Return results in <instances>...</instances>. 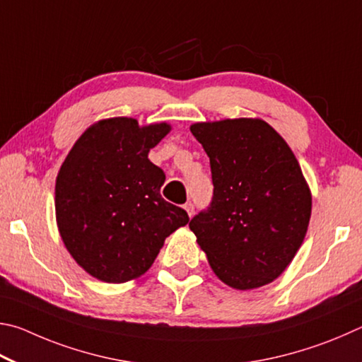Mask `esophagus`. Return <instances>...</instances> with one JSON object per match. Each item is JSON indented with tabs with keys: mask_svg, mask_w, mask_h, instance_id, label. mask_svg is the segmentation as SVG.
I'll return each mask as SVG.
<instances>
[{
	"mask_svg": "<svg viewBox=\"0 0 362 362\" xmlns=\"http://www.w3.org/2000/svg\"><path fill=\"white\" fill-rule=\"evenodd\" d=\"M185 210L187 211V214H189V218H192V216H194L195 206H194V204H192V202H187V204L185 205Z\"/></svg>",
	"mask_w": 362,
	"mask_h": 362,
	"instance_id": "34e87169",
	"label": "esophagus"
}]
</instances>
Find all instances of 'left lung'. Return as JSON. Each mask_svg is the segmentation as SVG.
I'll return each mask as SVG.
<instances>
[{
	"label": "left lung",
	"instance_id": "obj_1",
	"mask_svg": "<svg viewBox=\"0 0 362 362\" xmlns=\"http://www.w3.org/2000/svg\"><path fill=\"white\" fill-rule=\"evenodd\" d=\"M213 197L189 227L214 274L252 289L283 274L307 233L312 195L286 141L261 119L194 124Z\"/></svg>",
	"mask_w": 362,
	"mask_h": 362
}]
</instances>
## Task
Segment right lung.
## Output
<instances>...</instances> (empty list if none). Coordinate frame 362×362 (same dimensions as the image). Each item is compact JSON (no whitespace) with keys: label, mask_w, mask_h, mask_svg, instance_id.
<instances>
[{"label":"right lung","mask_w":362,"mask_h":362,"mask_svg":"<svg viewBox=\"0 0 362 362\" xmlns=\"http://www.w3.org/2000/svg\"><path fill=\"white\" fill-rule=\"evenodd\" d=\"M167 124L100 120L76 141L55 185L57 223L69 255L92 276L124 283L143 275L165 238L189 216L160 195L165 173L149 149Z\"/></svg>","instance_id":"add662e5"}]
</instances>
